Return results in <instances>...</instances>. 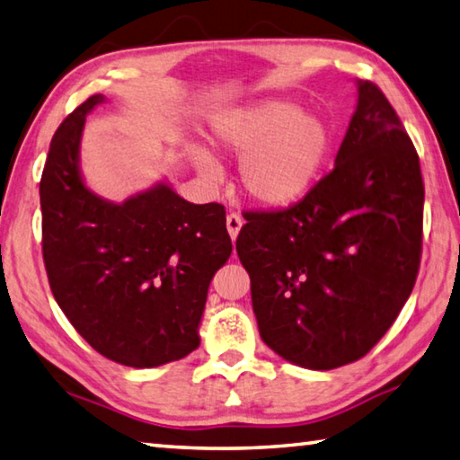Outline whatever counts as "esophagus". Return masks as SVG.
Returning <instances> with one entry per match:
<instances>
[{"label": "esophagus", "mask_w": 460, "mask_h": 460, "mask_svg": "<svg viewBox=\"0 0 460 460\" xmlns=\"http://www.w3.org/2000/svg\"><path fill=\"white\" fill-rule=\"evenodd\" d=\"M242 224H244V220H242L236 212H230V214L226 216V228H228V234H230L232 240L238 238Z\"/></svg>", "instance_id": "1"}]
</instances>
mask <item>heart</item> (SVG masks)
<instances>
[{
    "mask_svg": "<svg viewBox=\"0 0 460 460\" xmlns=\"http://www.w3.org/2000/svg\"><path fill=\"white\" fill-rule=\"evenodd\" d=\"M210 136L220 150L242 155V188L254 202L270 208L292 206L308 196L332 148L326 119L286 100L222 111L212 119ZM192 162L202 178H218V166L208 152L196 150Z\"/></svg>",
    "mask_w": 460,
    "mask_h": 460,
    "instance_id": "heart-1",
    "label": "heart"
}]
</instances>
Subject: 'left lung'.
I'll return each instance as SVG.
<instances>
[{"label": "left lung", "mask_w": 460, "mask_h": 460, "mask_svg": "<svg viewBox=\"0 0 460 460\" xmlns=\"http://www.w3.org/2000/svg\"><path fill=\"white\" fill-rule=\"evenodd\" d=\"M357 92L331 174L292 208L244 214L236 240L260 336L310 370L365 357L409 300L420 264L417 150L375 84L358 80Z\"/></svg>", "instance_id": "1"}]
</instances>
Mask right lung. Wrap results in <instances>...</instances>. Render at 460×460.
<instances>
[{
	"label": "right lung",
	"mask_w": 460,
	"mask_h": 460,
	"mask_svg": "<svg viewBox=\"0 0 460 460\" xmlns=\"http://www.w3.org/2000/svg\"><path fill=\"white\" fill-rule=\"evenodd\" d=\"M103 102L92 95L51 137L40 181L43 262L56 302L92 349L154 368L200 346L208 288L232 240L224 206L188 202L166 180L124 202L85 186L82 134Z\"/></svg>",
	"instance_id": "1"
}]
</instances>
